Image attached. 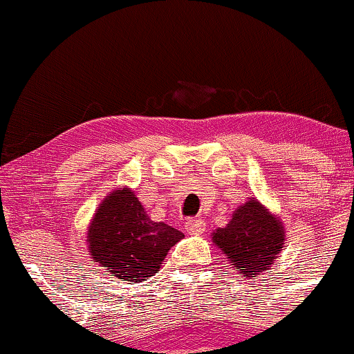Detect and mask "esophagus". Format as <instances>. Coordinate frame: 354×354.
<instances>
[{
	"instance_id": "obj_1",
	"label": "esophagus",
	"mask_w": 354,
	"mask_h": 354,
	"mask_svg": "<svg viewBox=\"0 0 354 354\" xmlns=\"http://www.w3.org/2000/svg\"><path fill=\"white\" fill-rule=\"evenodd\" d=\"M185 230L189 235H201L205 232V221L201 218H189L185 221Z\"/></svg>"
}]
</instances>
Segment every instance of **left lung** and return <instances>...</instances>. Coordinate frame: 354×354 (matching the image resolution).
Segmentation results:
<instances>
[{
  "instance_id": "obj_1",
  "label": "left lung",
  "mask_w": 354,
  "mask_h": 354,
  "mask_svg": "<svg viewBox=\"0 0 354 354\" xmlns=\"http://www.w3.org/2000/svg\"><path fill=\"white\" fill-rule=\"evenodd\" d=\"M212 239L230 266L250 279L270 269L284 250L286 232L277 216L255 198H248L235 209L227 227L213 232Z\"/></svg>"
}]
</instances>
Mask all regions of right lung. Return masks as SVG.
<instances>
[{
	"label": "right lung",
	"mask_w": 354,
	"mask_h": 354,
	"mask_svg": "<svg viewBox=\"0 0 354 354\" xmlns=\"http://www.w3.org/2000/svg\"><path fill=\"white\" fill-rule=\"evenodd\" d=\"M183 236L176 228L151 220L133 189L122 188L99 205L88 225L87 245L92 262L136 284L158 274L169 248Z\"/></svg>",
	"instance_id": "right-lung-1"
}]
</instances>
